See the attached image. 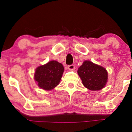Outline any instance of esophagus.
<instances>
[{"label": "esophagus", "mask_w": 132, "mask_h": 132, "mask_svg": "<svg viewBox=\"0 0 132 132\" xmlns=\"http://www.w3.org/2000/svg\"><path fill=\"white\" fill-rule=\"evenodd\" d=\"M68 68L69 70H75V67L74 65H68Z\"/></svg>", "instance_id": "obj_1"}]
</instances>
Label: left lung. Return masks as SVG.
I'll return each mask as SVG.
<instances>
[{
    "instance_id": "left-lung-1",
    "label": "left lung",
    "mask_w": 132,
    "mask_h": 132,
    "mask_svg": "<svg viewBox=\"0 0 132 132\" xmlns=\"http://www.w3.org/2000/svg\"><path fill=\"white\" fill-rule=\"evenodd\" d=\"M77 73L82 84L91 91L102 89L108 81V72L105 68L89 61H84L78 68Z\"/></svg>"
}]
</instances>
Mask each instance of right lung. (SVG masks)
I'll return each instance as SVG.
<instances>
[{"mask_svg":"<svg viewBox=\"0 0 132 132\" xmlns=\"http://www.w3.org/2000/svg\"><path fill=\"white\" fill-rule=\"evenodd\" d=\"M64 71L62 64L51 61L36 69L34 79L39 87L47 91L52 90L59 84Z\"/></svg>","mask_w":132,"mask_h":132,"instance_id":"right-lung-1","label":"right lung"}]
</instances>
